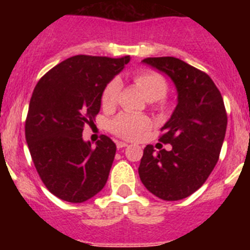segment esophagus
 I'll return each instance as SVG.
<instances>
[{
  "label": "esophagus",
  "mask_w": 250,
  "mask_h": 250,
  "mask_svg": "<svg viewBox=\"0 0 250 250\" xmlns=\"http://www.w3.org/2000/svg\"><path fill=\"white\" fill-rule=\"evenodd\" d=\"M116 146H118V149H123V147H126L127 144L126 143H124V141H118V143H116Z\"/></svg>",
  "instance_id": "esophagus-1"
}]
</instances>
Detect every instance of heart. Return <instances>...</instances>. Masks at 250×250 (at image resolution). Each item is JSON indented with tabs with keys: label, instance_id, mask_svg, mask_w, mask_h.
Wrapping results in <instances>:
<instances>
[{
	"label": "heart",
	"instance_id": "b5f03b06",
	"mask_svg": "<svg viewBox=\"0 0 250 250\" xmlns=\"http://www.w3.org/2000/svg\"><path fill=\"white\" fill-rule=\"evenodd\" d=\"M134 81L139 90L149 101L160 100L167 92V80L164 79V76H161L158 72L140 71L135 74ZM120 89L121 83L119 79H114L105 86L103 95H101V104L105 109H110L118 103ZM149 125L150 121L146 116L123 112L111 121L110 130L115 135L120 136V138L126 139V140H134L144 130H146Z\"/></svg>",
	"mask_w": 250,
	"mask_h": 250
}]
</instances>
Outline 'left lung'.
I'll use <instances>...</instances> for the list:
<instances>
[{
    "label": "left lung",
    "instance_id": "8db88e82",
    "mask_svg": "<svg viewBox=\"0 0 250 250\" xmlns=\"http://www.w3.org/2000/svg\"><path fill=\"white\" fill-rule=\"evenodd\" d=\"M143 62L171 79L178 104L159 139L171 149L156 151L146 145L140 180L160 199H184L204 184L218 163L228 123L224 101L210 77L182 60L147 57Z\"/></svg>",
    "mask_w": 250,
    "mask_h": 250
}]
</instances>
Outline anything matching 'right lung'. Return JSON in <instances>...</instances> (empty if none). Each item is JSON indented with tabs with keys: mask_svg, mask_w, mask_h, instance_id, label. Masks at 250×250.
I'll list each match as a JSON object with an SVG mask.
<instances>
[{
	"mask_svg": "<svg viewBox=\"0 0 250 250\" xmlns=\"http://www.w3.org/2000/svg\"><path fill=\"white\" fill-rule=\"evenodd\" d=\"M129 61L130 56L77 55L37 83L26 118V143L40 178L60 199L83 203L105 187L116 145L103 135L91 146L83 131L100 111L105 86Z\"/></svg>",
	"mask_w": 250,
	"mask_h": 250,
	"instance_id": "add662e5",
	"label": "right lung"
}]
</instances>
